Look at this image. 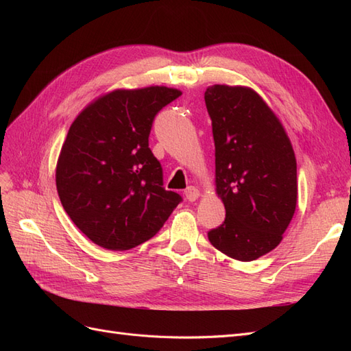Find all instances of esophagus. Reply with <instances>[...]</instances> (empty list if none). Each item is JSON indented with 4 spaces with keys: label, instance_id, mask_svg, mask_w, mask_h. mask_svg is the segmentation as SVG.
Instances as JSON below:
<instances>
[{
    "label": "esophagus",
    "instance_id": "1",
    "mask_svg": "<svg viewBox=\"0 0 351 351\" xmlns=\"http://www.w3.org/2000/svg\"><path fill=\"white\" fill-rule=\"evenodd\" d=\"M184 195H186V199L189 200V202H195L197 197H199V190L195 187V186H189L187 189H186V192H184Z\"/></svg>",
    "mask_w": 351,
    "mask_h": 351
}]
</instances>
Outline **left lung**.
<instances>
[{
  "instance_id": "1",
  "label": "left lung",
  "mask_w": 351,
  "mask_h": 351,
  "mask_svg": "<svg viewBox=\"0 0 351 351\" xmlns=\"http://www.w3.org/2000/svg\"><path fill=\"white\" fill-rule=\"evenodd\" d=\"M205 104L215 143L217 193L226 206L224 222L208 239L227 256L250 262L278 246L294 215V151L254 90L214 84Z\"/></svg>"
}]
</instances>
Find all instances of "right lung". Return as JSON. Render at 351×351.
<instances>
[{
  "mask_svg": "<svg viewBox=\"0 0 351 351\" xmlns=\"http://www.w3.org/2000/svg\"><path fill=\"white\" fill-rule=\"evenodd\" d=\"M180 95L165 86L119 89L73 121L57 162V190L67 215L98 246H139L183 200L165 190L162 167L149 147L156 114Z\"/></svg>",
  "mask_w": 351,
  "mask_h": 351,
  "instance_id": "right-lung-1",
  "label": "right lung"
}]
</instances>
